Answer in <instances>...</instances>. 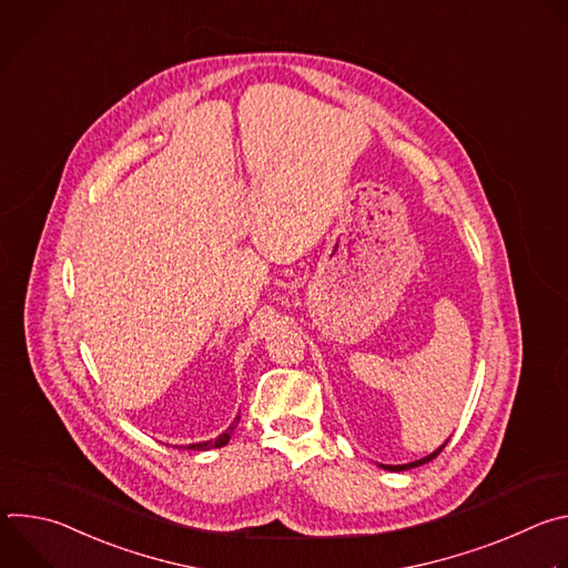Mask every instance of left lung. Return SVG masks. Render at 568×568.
<instances>
[{"instance_id":"obj_1","label":"left lung","mask_w":568,"mask_h":568,"mask_svg":"<svg viewBox=\"0 0 568 568\" xmlns=\"http://www.w3.org/2000/svg\"><path fill=\"white\" fill-rule=\"evenodd\" d=\"M447 445V443H445ZM445 445H440L436 452H432L429 456H425V458H420V460H414V463H404V465H382L384 469H388V471H404V469H412V467H418V465H425V463H429V460H434L443 449H445Z\"/></svg>"}]
</instances>
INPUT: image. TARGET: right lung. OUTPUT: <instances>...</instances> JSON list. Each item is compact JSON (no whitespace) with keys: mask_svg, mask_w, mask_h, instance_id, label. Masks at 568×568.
Listing matches in <instances>:
<instances>
[{"mask_svg":"<svg viewBox=\"0 0 568 568\" xmlns=\"http://www.w3.org/2000/svg\"><path fill=\"white\" fill-rule=\"evenodd\" d=\"M237 423H240V416H235V420L229 425V429L224 432V434H220L215 440H206V443H195V445H189L186 449H202V452H206V449H213V447H224L226 443H229V438H231V434H233V429L237 427Z\"/></svg>","mask_w":568,"mask_h":568,"instance_id":"add662e5","label":"right lung"}]
</instances>
